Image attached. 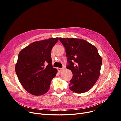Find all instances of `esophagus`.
Masks as SVG:
<instances>
[{"mask_svg":"<svg viewBox=\"0 0 121 121\" xmlns=\"http://www.w3.org/2000/svg\"><path fill=\"white\" fill-rule=\"evenodd\" d=\"M62 69H63L62 68H57V70H58V71L59 72H61L62 71Z\"/></svg>","mask_w":121,"mask_h":121,"instance_id":"1","label":"esophagus"}]
</instances>
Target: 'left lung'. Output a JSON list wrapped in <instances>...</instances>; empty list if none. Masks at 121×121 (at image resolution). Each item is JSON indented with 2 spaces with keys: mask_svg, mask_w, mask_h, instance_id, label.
<instances>
[{
  "mask_svg": "<svg viewBox=\"0 0 121 121\" xmlns=\"http://www.w3.org/2000/svg\"><path fill=\"white\" fill-rule=\"evenodd\" d=\"M67 57V68L73 73L69 88L76 93L89 90L99 75L102 59L97 48L86 41L76 38H62Z\"/></svg>",
  "mask_w": 121,
  "mask_h": 121,
  "instance_id": "left-lung-1",
  "label": "left lung"
}]
</instances>
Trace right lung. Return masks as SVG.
Returning a JSON list of instances; mask_svg holds the SVG:
<instances>
[{"mask_svg":"<svg viewBox=\"0 0 121 121\" xmlns=\"http://www.w3.org/2000/svg\"><path fill=\"white\" fill-rule=\"evenodd\" d=\"M58 38L30 43L20 52L15 71L21 84L28 93L35 96L46 93L57 69L52 64L51 50Z\"/></svg>","mask_w":121,"mask_h":121,"instance_id":"obj_1","label":"right lung"}]
</instances>
